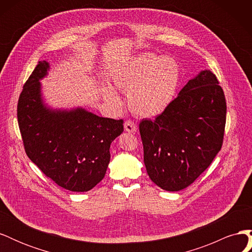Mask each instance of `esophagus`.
<instances>
[{
    "label": "esophagus",
    "instance_id": "esophagus-1",
    "mask_svg": "<svg viewBox=\"0 0 252 252\" xmlns=\"http://www.w3.org/2000/svg\"><path fill=\"white\" fill-rule=\"evenodd\" d=\"M124 129H125V131H127V132L134 133L136 131V129H138V125L133 123L132 121L128 120L124 123Z\"/></svg>",
    "mask_w": 252,
    "mask_h": 252
}]
</instances>
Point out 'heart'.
Segmentation results:
<instances>
[{
  "mask_svg": "<svg viewBox=\"0 0 252 252\" xmlns=\"http://www.w3.org/2000/svg\"><path fill=\"white\" fill-rule=\"evenodd\" d=\"M180 80L181 69L177 61L150 52L128 61L112 77L114 86L128 94L129 108L141 118L157 117L168 108ZM105 95L114 106H121V98L112 89L106 88Z\"/></svg>",
  "mask_w": 252,
  "mask_h": 252,
  "instance_id": "b5f03b06",
  "label": "heart"
}]
</instances>
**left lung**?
<instances>
[{
  "label": "left lung",
  "mask_w": 252,
  "mask_h": 252,
  "mask_svg": "<svg viewBox=\"0 0 252 252\" xmlns=\"http://www.w3.org/2000/svg\"><path fill=\"white\" fill-rule=\"evenodd\" d=\"M226 110L223 88L204 70L154 121L142 120L144 163L151 181L167 191L192 184L222 148Z\"/></svg>",
  "instance_id": "8db88e82"
}]
</instances>
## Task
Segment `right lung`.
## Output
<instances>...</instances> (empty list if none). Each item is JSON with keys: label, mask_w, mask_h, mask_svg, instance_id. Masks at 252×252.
I'll return each mask as SVG.
<instances>
[{"label": "right lung", "mask_w": 252, "mask_h": 252, "mask_svg": "<svg viewBox=\"0 0 252 252\" xmlns=\"http://www.w3.org/2000/svg\"><path fill=\"white\" fill-rule=\"evenodd\" d=\"M49 68L41 61L23 86L18 123L27 157L59 186L93 189L110 161V144L124 130L123 120L101 118L84 109L52 111L43 105L39 82Z\"/></svg>", "instance_id": "right-lung-1"}]
</instances>
